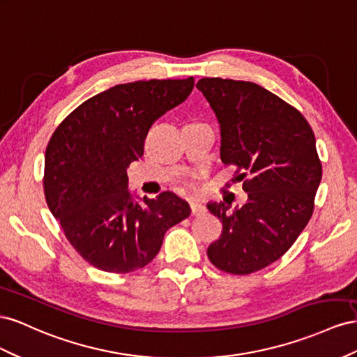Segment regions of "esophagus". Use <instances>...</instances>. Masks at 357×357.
Segmentation results:
<instances>
[{
	"instance_id": "34e87169",
	"label": "esophagus",
	"mask_w": 357,
	"mask_h": 357,
	"mask_svg": "<svg viewBox=\"0 0 357 357\" xmlns=\"http://www.w3.org/2000/svg\"><path fill=\"white\" fill-rule=\"evenodd\" d=\"M190 208H191V213H192V215H202V213L206 212V208L203 206L200 202H196V200H192V202L190 203Z\"/></svg>"
}]
</instances>
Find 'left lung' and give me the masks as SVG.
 <instances>
[{
    "mask_svg": "<svg viewBox=\"0 0 357 357\" xmlns=\"http://www.w3.org/2000/svg\"><path fill=\"white\" fill-rule=\"evenodd\" d=\"M205 96L220 124V157L238 166L248 199L209 202L222 222L221 236L208 247L213 266L247 275L286 252L307 226L321 181V162L308 121L263 86L221 77H203Z\"/></svg>",
    "mask_w": 357,
    "mask_h": 357,
    "instance_id": "1",
    "label": "left lung"
}]
</instances>
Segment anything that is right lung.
Returning a JSON list of instances; mask_svg holds the SVG:
<instances>
[{
	"instance_id": "right-lung-1",
	"label": "right lung",
	"mask_w": 357,
	"mask_h": 357,
	"mask_svg": "<svg viewBox=\"0 0 357 357\" xmlns=\"http://www.w3.org/2000/svg\"><path fill=\"white\" fill-rule=\"evenodd\" d=\"M195 77L136 80L88 98L61 122L45 154V196L68 242L94 268L146 266L165 233L190 215L175 192L139 199L127 169L144 155L151 126L185 101Z\"/></svg>"
}]
</instances>
